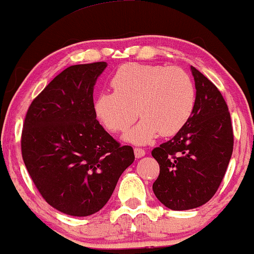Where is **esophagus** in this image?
Segmentation results:
<instances>
[{
    "instance_id": "obj_1",
    "label": "esophagus",
    "mask_w": 254,
    "mask_h": 254,
    "mask_svg": "<svg viewBox=\"0 0 254 254\" xmlns=\"http://www.w3.org/2000/svg\"><path fill=\"white\" fill-rule=\"evenodd\" d=\"M133 153H135V156L137 159H139V157L145 155V150L142 149V148H135V149H133Z\"/></svg>"
}]
</instances>
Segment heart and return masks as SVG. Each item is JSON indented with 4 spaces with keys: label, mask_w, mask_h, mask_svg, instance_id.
I'll return each mask as SVG.
<instances>
[{
    "label": "heart",
    "mask_w": 254,
    "mask_h": 254,
    "mask_svg": "<svg viewBox=\"0 0 254 254\" xmlns=\"http://www.w3.org/2000/svg\"><path fill=\"white\" fill-rule=\"evenodd\" d=\"M113 92H100L94 112L111 132H124L125 139L144 144L155 137L173 136L185 127L196 105V89L190 75L178 66L127 63L111 78Z\"/></svg>",
    "instance_id": "b5f03b06"
}]
</instances>
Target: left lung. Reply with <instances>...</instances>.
Segmentation results:
<instances>
[{
  "label": "left lung",
  "mask_w": 254,
  "mask_h": 254,
  "mask_svg": "<svg viewBox=\"0 0 254 254\" xmlns=\"http://www.w3.org/2000/svg\"><path fill=\"white\" fill-rule=\"evenodd\" d=\"M196 105L173 138L151 150L160 166L153 184L157 199L172 210H189L210 200L228 167L234 145L230 113L217 87L194 66Z\"/></svg>",
  "instance_id": "8db88e82"
}]
</instances>
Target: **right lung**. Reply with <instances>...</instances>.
Wrapping results in <instances>:
<instances>
[{"instance_id":"obj_1","label":"right lung","mask_w":254,"mask_h":254,"mask_svg":"<svg viewBox=\"0 0 254 254\" xmlns=\"http://www.w3.org/2000/svg\"><path fill=\"white\" fill-rule=\"evenodd\" d=\"M106 62L71 65L33 99L21 133V154L37 190L71 216L95 214L135 160L99 124L93 88Z\"/></svg>"}]
</instances>
